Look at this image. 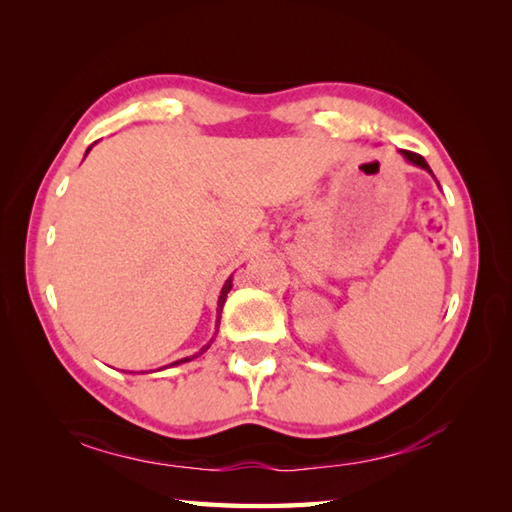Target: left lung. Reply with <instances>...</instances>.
I'll return each instance as SVG.
<instances>
[{"instance_id": "8db88e82", "label": "left lung", "mask_w": 512, "mask_h": 512, "mask_svg": "<svg viewBox=\"0 0 512 512\" xmlns=\"http://www.w3.org/2000/svg\"><path fill=\"white\" fill-rule=\"evenodd\" d=\"M400 154L402 156H405L409 162H411V165H416V167H420V169H427L429 173H431V176H433V171L429 169V165H427V160H424L420 154H413V151H405V149H402L400 151Z\"/></svg>"}]
</instances>
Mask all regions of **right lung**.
Listing matches in <instances>:
<instances>
[{
    "label": "right lung",
    "mask_w": 512,
    "mask_h": 512,
    "mask_svg": "<svg viewBox=\"0 0 512 512\" xmlns=\"http://www.w3.org/2000/svg\"><path fill=\"white\" fill-rule=\"evenodd\" d=\"M90 151V149H88ZM231 288H233V277H228L226 279V284H224V288H222V292H220V299H217V314H220L222 312V308H224V301H226V295H228V292H231ZM217 319H220V317H217ZM211 345V343H209ZM209 345H204L202 347V350L198 352V354H202L204 350H206V347H209ZM198 354H195V356H198ZM195 356H187V358H180V361H176V363H171V365H180V363H187V361H191V358H195Z\"/></svg>",
    "instance_id": "obj_1"
}]
</instances>
